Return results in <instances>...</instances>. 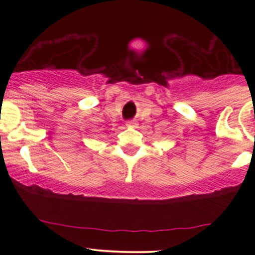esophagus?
Returning a JSON list of instances; mask_svg holds the SVG:
<instances>
[{"label":"esophagus","mask_w":255,"mask_h":255,"mask_svg":"<svg viewBox=\"0 0 255 255\" xmlns=\"http://www.w3.org/2000/svg\"><path fill=\"white\" fill-rule=\"evenodd\" d=\"M127 125H128V127H130V128H135L136 127V122H135V120H128V122L127 123Z\"/></svg>","instance_id":"34e87169"}]
</instances>
